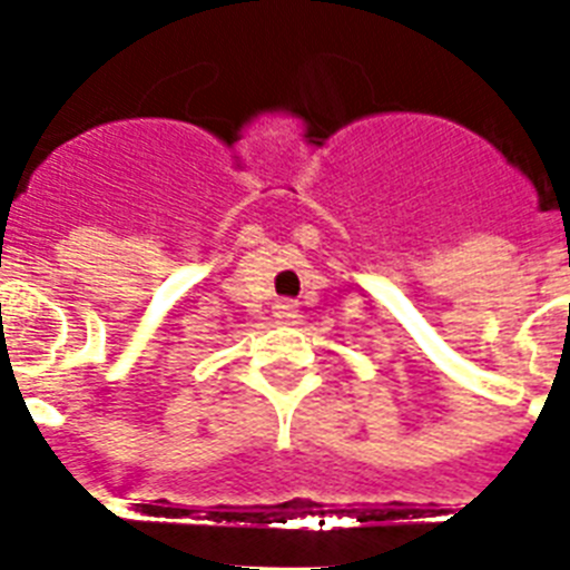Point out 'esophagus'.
I'll return each mask as SVG.
<instances>
[{"label": "esophagus", "instance_id": "34e87169", "mask_svg": "<svg viewBox=\"0 0 570 570\" xmlns=\"http://www.w3.org/2000/svg\"><path fill=\"white\" fill-rule=\"evenodd\" d=\"M274 316L279 322H285V325H294L296 316H299V305L294 299H279L274 305Z\"/></svg>", "mask_w": 570, "mask_h": 570}]
</instances>
